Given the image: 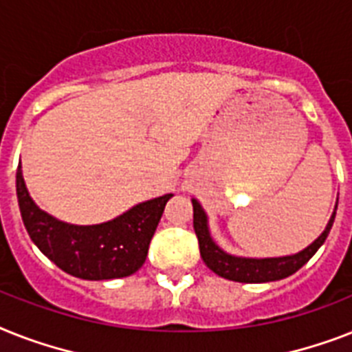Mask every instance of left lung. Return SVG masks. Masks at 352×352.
Segmentation results:
<instances>
[{"label":"left lung","mask_w":352,"mask_h":352,"mask_svg":"<svg viewBox=\"0 0 352 352\" xmlns=\"http://www.w3.org/2000/svg\"><path fill=\"white\" fill-rule=\"evenodd\" d=\"M191 204H193V230H195V235L199 239V248H201V256L204 260V264L215 275L233 280V282H242V284L275 282V280H282L296 273L320 250V245L325 242L331 228H333L336 208H338V204L334 206L333 215H331L329 222L325 226V230L322 231V235L315 242H311L305 250L298 251L295 255L251 258V256L231 255V253L222 250L211 236L210 226H208V215L202 210L201 202L197 199H191Z\"/></svg>","instance_id":"8db88e82"}]
</instances>
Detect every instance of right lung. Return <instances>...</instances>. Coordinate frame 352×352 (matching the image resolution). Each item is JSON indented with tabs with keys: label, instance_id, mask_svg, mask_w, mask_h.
Returning a JSON list of instances; mask_svg holds the SVG:
<instances>
[{
	"label": "right lung",
	"instance_id": "1",
	"mask_svg": "<svg viewBox=\"0 0 352 352\" xmlns=\"http://www.w3.org/2000/svg\"><path fill=\"white\" fill-rule=\"evenodd\" d=\"M16 193L23 224L43 255L68 275L82 280H111L133 275L148 255L151 236L173 193L133 206L108 222L77 226L39 210L16 171Z\"/></svg>",
	"mask_w": 352,
	"mask_h": 352
}]
</instances>
